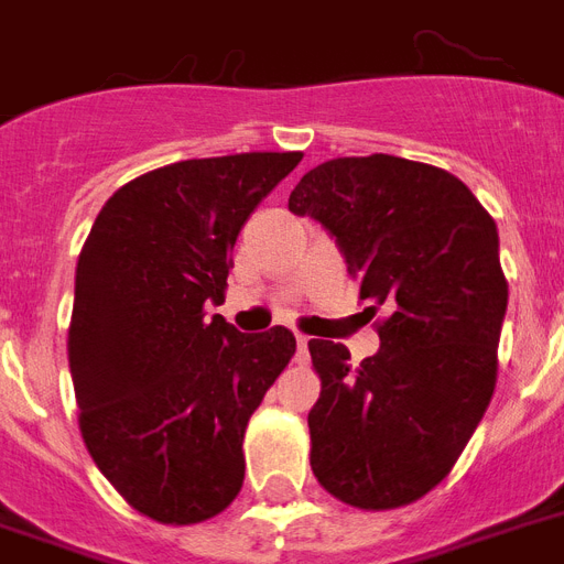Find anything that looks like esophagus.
I'll return each instance as SVG.
<instances>
[{
	"mask_svg": "<svg viewBox=\"0 0 564 564\" xmlns=\"http://www.w3.org/2000/svg\"><path fill=\"white\" fill-rule=\"evenodd\" d=\"M295 343H299V354H295V357H299V362H307V343H310V336L299 334V336H295Z\"/></svg>",
	"mask_w": 564,
	"mask_h": 564,
	"instance_id": "obj_1",
	"label": "esophagus"
}]
</instances>
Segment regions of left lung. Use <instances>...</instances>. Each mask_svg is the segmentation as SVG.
I'll return each mask as SVG.
<instances>
[{
	"instance_id": "obj_1",
	"label": "left lung",
	"mask_w": 564,
	"mask_h": 564,
	"mask_svg": "<svg viewBox=\"0 0 564 564\" xmlns=\"http://www.w3.org/2000/svg\"><path fill=\"white\" fill-rule=\"evenodd\" d=\"M290 210L316 219L360 299L392 313L360 366L345 345L310 339L313 474L351 507L412 503L445 480L495 392L509 299L498 225L451 172L394 154L322 163Z\"/></svg>"
}]
</instances>
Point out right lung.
Returning <instances> with one entry per match:
<instances>
[{
  "mask_svg": "<svg viewBox=\"0 0 564 564\" xmlns=\"http://www.w3.org/2000/svg\"><path fill=\"white\" fill-rule=\"evenodd\" d=\"M299 152L181 161L110 195L75 265L69 375L110 486L161 524L219 516L246 477L242 438L295 354L274 325L239 334L221 304L234 242Z\"/></svg>",
  "mask_w": 564,
  "mask_h": 564,
  "instance_id": "add662e5",
  "label": "right lung"
}]
</instances>
